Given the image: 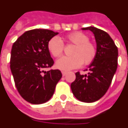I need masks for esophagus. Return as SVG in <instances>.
<instances>
[{
	"instance_id": "1",
	"label": "esophagus",
	"mask_w": 128,
	"mask_h": 128,
	"mask_svg": "<svg viewBox=\"0 0 128 128\" xmlns=\"http://www.w3.org/2000/svg\"><path fill=\"white\" fill-rule=\"evenodd\" d=\"M61 73H62L63 76H65L68 74V72H65V71H62V72H61Z\"/></svg>"
}]
</instances>
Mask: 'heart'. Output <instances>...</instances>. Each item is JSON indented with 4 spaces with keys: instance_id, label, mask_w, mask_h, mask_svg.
I'll return each instance as SVG.
<instances>
[{
    "instance_id": "obj_1",
    "label": "heart",
    "mask_w": 128,
    "mask_h": 128,
    "mask_svg": "<svg viewBox=\"0 0 128 128\" xmlns=\"http://www.w3.org/2000/svg\"><path fill=\"white\" fill-rule=\"evenodd\" d=\"M66 40L75 46L72 51L70 56H63L58 59L56 66L63 70H70L80 68L83 63L88 65L92 63L97 54L96 46L91 42L87 34L77 31L70 33ZM48 49L54 57H59L63 54L64 43L60 37L55 36L48 43Z\"/></svg>"
}]
</instances>
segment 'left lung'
Returning <instances> with one entry per match:
<instances>
[{
  "label": "left lung",
  "mask_w": 128,
  "mask_h": 128,
  "mask_svg": "<svg viewBox=\"0 0 128 128\" xmlns=\"http://www.w3.org/2000/svg\"><path fill=\"white\" fill-rule=\"evenodd\" d=\"M82 29L94 32L97 54L88 67L87 75H82L79 72L76 73V80L71 84V88L78 100L90 103L100 100L108 91L117 68L118 49L105 31L93 26Z\"/></svg>",
  "instance_id": "left-lung-1"
}]
</instances>
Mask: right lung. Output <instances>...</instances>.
Segmentation results:
<instances>
[{
    "label": "right lung",
    "instance_id": "right-lung-1",
    "mask_svg": "<svg viewBox=\"0 0 128 128\" xmlns=\"http://www.w3.org/2000/svg\"><path fill=\"white\" fill-rule=\"evenodd\" d=\"M57 34L48 29L30 30L13 44L10 68L15 85L20 95L29 103L40 104L48 101L62 77L59 70L44 71L54 65L48 43Z\"/></svg>",
    "mask_w": 128,
    "mask_h": 128
}]
</instances>
